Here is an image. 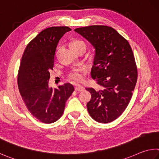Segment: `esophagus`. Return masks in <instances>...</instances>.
<instances>
[{
    "label": "esophagus",
    "instance_id": "obj_1",
    "mask_svg": "<svg viewBox=\"0 0 159 159\" xmlns=\"http://www.w3.org/2000/svg\"><path fill=\"white\" fill-rule=\"evenodd\" d=\"M75 90H76V92H81L83 90H84V88L83 87L82 85H76L75 86Z\"/></svg>",
    "mask_w": 159,
    "mask_h": 159
}]
</instances>
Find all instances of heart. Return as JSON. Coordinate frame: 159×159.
I'll use <instances>...</instances> for the list:
<instances>
[{"instance_id":"1","label":"heart","mask_w":159,"mask_h":159,"mask_svg":"<svg viewBox=\"0 0 159 159\" xmlns=\"http://www.w3.org/2000/svg\"><path fill=\"white\" fill-rule=\"evenodd\" d=\"M70 46L73 49H76V48H78L80 47H86L85 43L83 42V40H80V39H75L74 41H72L71 42ZM83 70H84V69L83 68H79V69H76V70H72L70 73L68 74V79L74 82L81 81L83 79Z\"/></svg>"}]
</instances>
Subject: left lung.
Wrapping results in <instances>:
<instances>
[{"label":"left lung","mask_w":159,"mask_h":159,"mask_svg":"<svg viewBox=\"0 0 159 159\" xmlns=\"http://www.w3.org/2000/svg\"><path fill=\"white\" fill-rule=\"evenodd\" d=\"M95 48L91 76L100 89L87 88L89 114L99 123H110L127 107L137 82L138 70L131 46L112 27L89 25L74 30Z\"/></svg>","instance_id":"1"}]
</instances>
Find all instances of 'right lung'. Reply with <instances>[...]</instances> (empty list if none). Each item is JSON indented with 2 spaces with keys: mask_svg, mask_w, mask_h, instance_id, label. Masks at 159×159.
Here are the masks:
<instances>
[{
  "mask_svg": "<svg viewBox=\"0 0 159 159\" xmlns=\"http://www.w3.org/2000/svg\"><path fill=\"white\" fill-rule=\"evenodd\" d=\"M68 26H54L43 30L28 43L19 69L18 87L25 106L40 122H56L64 112L65 103L74 90L70 83L48 88L57 45Z\"/></svg>",
  "mask_w": 159,
  "mask_h": 159,
  "instance_id": "1",
  "label": "right lung"
}]
</instances>
